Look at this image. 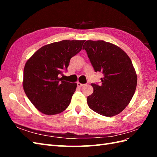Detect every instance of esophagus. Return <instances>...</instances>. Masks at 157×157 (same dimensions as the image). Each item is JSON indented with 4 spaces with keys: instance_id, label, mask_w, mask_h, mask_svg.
Instances as JSON below:
<instances>
[{
    "instance_id": "34e87169",
    "label": "esophagus",
    "mask_w": 157,
    "mask_h": 157,
    "mask_svg": "<svg viewBox=\"0 0 157 157\" xmlns=\"http://www.w3.org/2000/svg\"><path fill=\"white\" fill-rule=\"evenodd\" d=\"M77 85H78V87H82L83 86H84V84H81L80 82H78V83H77Z\"/></svg>"
}]
</instances>
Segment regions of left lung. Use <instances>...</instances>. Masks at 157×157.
Listing matches in <instances>:
<instances>
[{
    "label": "left lung",
    "instance_id": "8db88e82",
    "mask_svg": "<svg viewBox=\"0 0 157 157\" xmlns=\"http://www.w3.org/2000/svg\"><path fill=\"white\" fill-rule=\"evenodd\" d=\"M94 71L102 72V84L94 88L87 102L92 111L113 117L125 109L134 96L137 75L128 55L119 48L103 40H87L83 46Z\"/></svg>",
    "mask_w": 157,
    "mask_h": 157
}]
</instances>
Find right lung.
<instances>
[{
  "label": "right lung",
  "instance_id": "1",
  "mask_svg": "<svg viewBox=\"0 0 157 157\" xmlns=\"http://www.w3.org/2000/svg\"><path fill=\"white\" fill-rule=\"evenodd\" d=\"M85 40H62L38 49L23 70V88L29 101L45 115L59 114L68 107L77 87L59 78Z\"/></svg>",
  "mask_w": 157,
  "mask_h": 157
}]
</instances>
